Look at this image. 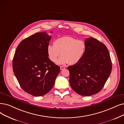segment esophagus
Here are the masks:
<instances>
[{"label":"esophagus","instance_id":"34e87169","mask_svg":"<svg viewBox=\"0 0 124 124\" xmlns=\"http://www.w3.org/2000/svg\"><path fill=\"white\" fill-rule=\"evenodd\" d=\"M65 68H66V67H64V66H61V67H60V69L61 70H63V69H65Z\"/></svg>","mask_w":124,"mask_h":124}]
</instances>
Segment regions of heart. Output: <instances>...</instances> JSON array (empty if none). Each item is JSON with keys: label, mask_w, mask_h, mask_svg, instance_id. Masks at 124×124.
I'll use <instances>...</instances> for the list:
<instances>
[{"label": "heart", "mask_w": 124, "mask_h": 124, "mask_svg": "<svg viewBox=\"0 0 124 124\" xmlns=\"http://www.w3.org/2000/svg\"><path fill=\"white\" fill-rule=\"evenodd\" d=\"M86 50V43L83 40L77 39L72 37H62L55 39L54 45L47 47V54L50 60L57 63L64 65L69 63L75 65L85 56Z\"/></svg>", "instance_id": "obj_1"}]
</instances>
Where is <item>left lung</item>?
Returning <instances> with one entry per match:
<instances>
[{
	"mask_svg": "<svg viewBox=\"0 0 124 124\" xmlns=\"http://www.w3.org/2000/svg\"><path fill=\"white\" fill-rule=\"evenodd\" d=\"M85 56L78 63L69 66L70 85L76 93L90 96L99 92L110 75L112 62L106 46L98 39L87 38Z\"/></svg>",
	"mask_w": 124,
	"mask_h": 124,
	"instance_id": "left-lung-1",
	"label": "left lung"
}]
</instances>
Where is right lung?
<instances>
[{
	"instance_id": "add662e5",
	"label": "right lung",
	"mask_w": 124,
	"mask_h": 124,
	"mask_svg": "<svg viewBox=\"0 0 124 124\" xmlns=\"http://www.w3.org/2000/svg\"><path fill=\"white\" fill-rule=\"evenodd\" d=\"M51 39L46 32L36 33L20 43L14 54L15 75L23 90L33 96L47 93L60 72L59 67L48 56L47 47Z\"/></svg>"
}]
</instances>
